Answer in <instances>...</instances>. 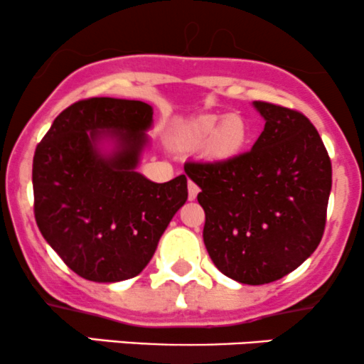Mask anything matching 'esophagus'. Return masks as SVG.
Segmentation results:
<instances>
[{
	"label": "esophagus",
	"instance_id": "1",
	"mask_svg": "<svg viewBox=\"0 0 364 364\" xmlns=\"http://www.w3.org/2000/svg\"><path fill=\"white\" fill-rule=\"evenodd\" d=\"M200 188L196 186V183L191 181V179H188V198L190 200H195L196 195H198Z\"/></svg>",
	"mask_w": 364,
	"mask_h": 364
}]
</instances>
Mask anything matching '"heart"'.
Here are the masks:
<instances>
[{
  "instance_id": "heart-1",
  "label": "heart",
  "mask_w": 364,
  "mask_h": 364,
  "mask_svg": "<svg viewBox=\"0 0 364 364\" xmlns=\"http://www.w3.org/2000/svg\"><path fill=\"white\" fill-rule=\"evenodd\" d=\"M250 140L245 119L232 114L228 118H203L181 133V144L188 149L208 145V154L217 161H232L243 154Z\"/></svg>"
}]
</instances>
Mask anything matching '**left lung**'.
<instances>
[{
	"label": "left lung",
	"mask_w": 364,
	"mask_h": 364,
	"mask_svg": "<svg viewBox=\"0 0 364 364\" xmlns=\"http://www.w3.org/2000/svg\"><path fill=\"white\" fill-rule=\"evenodd\" d=\"M265 128L232 161L186 162L205 212L203 243L217 269L260 286L298 269L320 245L332 164L311 121L299 111L255 101Z\"/></svg>",
	"instance_id": "1"
}]
</instances>
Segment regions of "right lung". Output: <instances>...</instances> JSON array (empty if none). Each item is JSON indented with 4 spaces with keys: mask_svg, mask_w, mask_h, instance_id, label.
<instances>
[{
    "mask_svg": "<svg viewBox=\"0 0 364 364\" xmlns=\"http://www.w3.org/2000/svg\"><path fill=\"white\" fill-rule=\"evenodd\" d=\"M152 107L92 97L66 107L36 147L32 164L39 231L87 281L119 282L147 267L188 198L186 176L154 183L136 173ZM113 150L102 153L100 141Z\"/></svg>",
    "mask_w": 364,
    "mask_h": 364,
    "instance_id": "add662e5",
    "label": "right lung"
}]
</instances>
